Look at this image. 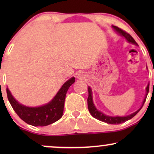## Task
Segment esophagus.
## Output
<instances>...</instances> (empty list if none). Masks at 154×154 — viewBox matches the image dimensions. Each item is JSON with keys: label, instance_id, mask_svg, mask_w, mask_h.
<instances>
[{"label": "esophagus", "instance_id": "34e87169", "mask_svg": "<svg viewBox=\"0 0 154 154\" xmlns=\"http://www.w3.org/2000/svg\"><path fill=\"white\" fill-rule=\"evenodd\" d=\"M81 75H81V74H78V77H79V78H81V77H82V76H81Z\"/></svg>", "mask_w": 154, "mask_h": 154}]
</instances>
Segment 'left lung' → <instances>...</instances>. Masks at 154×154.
I'll return each instance as SVG.
<instances>
[{"mask_svg":"<svg viewBox=\"0 0 154 154\" xmlns=\"http://www.w3.org/2000/svg\"><path fill=\"white\" fill-rule=\"evenodd\" d=\"M112 27L114 28V30H115L118 34H119L122 36H123L124 38H125L129 42V43H131L134 45H138L137 43H136L135 40H134L133 38L130 35L129 33L127 32L124 31L123 29H120V28L118 27V26H112ZM88 110H89L90 113L93 117L95 118V119L100 120V121L103 122L108 123V124H111V125H118V124H121L125 122L128 121V120L132 119V117H134L137 113L139 112L140 110L142 109L143 106L144 105L145 101L146 100V97H147L148 91H149V84L148 85L147 88H146V97H145L143 101V104L142 106H141L140 109L135 112H134L133 114H130V115L126 116H107L106 114H103L101 111H98V109H96L94 103H93V97H92V90L90 87L88 88Z\"/></svg>","mask_w":154,"mask_h":154,"instance_id":"obj_1","label":"left lung"}]
</instances>
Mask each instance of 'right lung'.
Masks as SVG:
<instances>
[{
  "label": "right lung",
  "mask_w": 154,
  "mask_h": 154,
  "mask_svg": "<svg viewBox=\"0 0 154 154\" xmlns=\"http://www.w3.org/2000/svg\"><path fill=\"white\" fill-rule=\"evenodd\" d=\"M75 81V77L67 80L53 100L42 106L28 107L19 103L12 96L8 88H6L7 96L13 109L23 121L35 127L47 126L61 118L67 91Z\"/></svg>",
  "instance_id": "add662e5"
}]
</instances>
